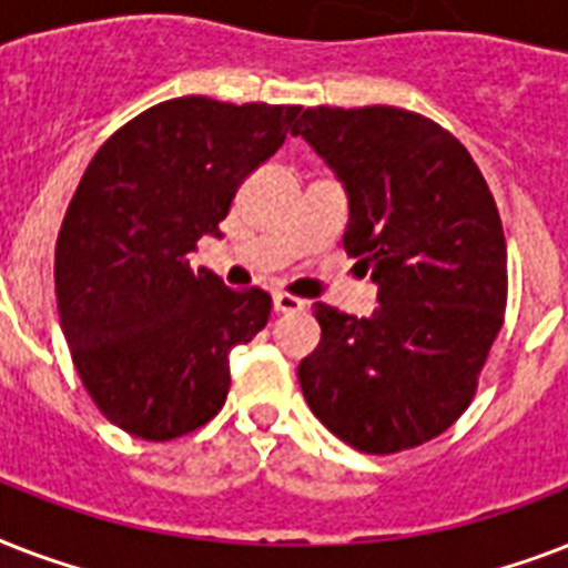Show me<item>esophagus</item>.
<instances>
[{
  "instance_id": "1",
  "label": "esophagus",
  "mask_w": 568,
  "mask_h": 568,
  "mask_svg": "<svg viewBox=\"0 0 568 568\" xmlns=\"http://www.w3.org/2000/svg\"><path fill=\"white\" fill-rule=\"evenodd\" d=\"M274 310L276 312H303V310H306V301H301V297H294V294L276 292L274 294Z\"/></svg>"
}]
</instances>
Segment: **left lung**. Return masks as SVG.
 <instances>
[{"mask_svg": "<svg viewBox=\"0 0 568 568\" xmlns=\"http://www.w3.org/2000/svg\"><path fill=\"white\" fill-rule=\"evenodd\" d=\"M297 123L345 185V250L379 303L368 318L312 306L321 342L297 365L303 397L351 448H415L466 413L504 324L501 217L466 146L422 114L321 105Z\"/></svg>", "mask_w": 568, "mask_h": 568, "instance_id": "obj_1", "label": "left lung"}]
</instances>
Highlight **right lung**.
I'll return each mask as SVG.
<instances>
[{
  "label": "right lung",
  "instance_id": "1",
  "mask_svg": "<svg viewBox=\"0 0 568 568\" xmlns=\"http://www.w3.org/2000/svg\"><path fill=\"white\" fill-rule=\"evenodd\" d=\"M301 105L159 102L100 146L55 244V297L75 372L102 415L146 442L212 422L230 351L271 315L189 253L221 235L239 185L297 129Z\"/></svg>",
  "mask_w": 568,
  "mask_h": 568
}]
</instances>
